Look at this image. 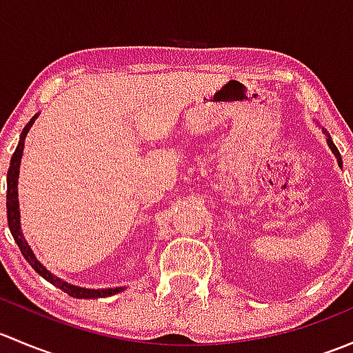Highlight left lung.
<instances>
[{
    "instance_id": "obj_1",
    "label": "left lung",
    "mask_w": 353,
    "mask_h": 353,
    "mask_svg": "<svg viewBox=\"0 0 353 353\" xmlns=\"http://www.w3.org/2000/svg\"><path fill=\"white\" fill-rule=\"evenodd\" d=\"M325 133H326V131H325ZM326 137H328V138H326V141H328V147L331 148V152H333L334 157H336V160H338V165L341 167V163H343V162H341V155H340V152H338V148L334 147V143H333V141H331V137H330L328 133H326Z\"/></svg>"
}]
</instances>
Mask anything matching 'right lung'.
I'll list each match as a JSON object with an SVG mask.
<instances>
[{"mask_svg":"<svg viewBox=\"0 0 353 353\" xmlns=\"http://www.w3.org/2000/svg\"><path fill=\"white\" fill-rule=\"evenodd\" d=\"M37 119V114L32 117L30 121L27 123V126L23 128L22 134H20V141L17 145V150L13 154L12 160H10V169L8 174H6V210H8V227L10 232H12L13 239L15 243L19 244L20 251H22L23 258L27 259L28 265L42 276L48 282H51L52 285H56L58 288H61L63 292H66L68 295L77 299H101V297H110V295L117 294V292H123L124 287H116V288H83V287H77L71 285V283L65 282L59 276L52 275L37 258H35L34 251L30 249L27 241H25L23 234H22V227H20V208H19V172H20V160H22V154H23V143H25V137H27L28 130L32 128V124L35 123Z\"/></svg>","mask_w":353,"mask_h":353,"instance_id":"obj_1","label":"right lung"}]
</instances>
